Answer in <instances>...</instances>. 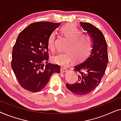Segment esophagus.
Wrapping results in <instances>:
<instances>
[{
    "instance_id": "esophagus-1",
    "label": "esophagus",
    "mask_w": 121,
    "mask_h": 121,
    "mask_svg": "<svg viewBox=\"0 0 121 121\" xmlns=\"http://www.w3.org/2000/svg\"><path fill=\"white\" fill-rule=\"evenodd\" d=\"M61 73H66L67 72V69L65 67H62L60 68Z\"/></svg>"
}]
</instances>
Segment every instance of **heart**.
Returning a JSON list of instances; mask_svg holds the SVG:
<instances>
[{
	"label": "heart",
	"instance_id": "1",
	"mask_svg": "<svg viewBox=\"0 0 121 121\" xmlns=\"http://www.w3.org/2000/svg\"><path fill=\"white\" fill-rule=\"evenodd\" d=\"M60 33L69 40L65 52H60L52 57V61L55 63L65 65L74 59L76 61H82L85 59L91 52L92 43L88 35L82 33L80 30L72 24L62 26ZM56 35L53 32L48 39V48L53 52L55 50Z\"/></svg>",
	"mask_w": 121,
	"mask_h": 121
}]
</instances>
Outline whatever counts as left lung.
<instances>
[{
    "mask_svg": "<svg viewBox=\"0 0 121 121\" xmlns=\"http://www.w3.org/2000/svg\"><path fill=\"white\" fill-rule=\"evenodd\" d=\"M80 26L90 37L92 49L90 54L83 62L77 64L74 70L79 73L78 81L66 86L76 95H86L99 85L105 74L108 64L107 44L103 34L90 23L80 22Z\"/></svg>",
    "mask_w": 121,
    "mask_h": 121,
    "instance_id": "obj_1",
    "label": "left lung"
}]
</instances>
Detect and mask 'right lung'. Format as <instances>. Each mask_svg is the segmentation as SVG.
<instances>
[{"label":"right lung","instance_id":"1","mask_svg":"<svg viewBox=\"0 0 121 121\" xmlns=\"http://www.w3.org/2000/svg\"><path fill=\"white\" fill-rule=\"evenodd\" d=\"M60 25L46 21L32 23L18 36L13 48L11 68L25 90L39 91L47 85L53 74L60 73V66L47 63L48 39Z\"/></svg>","mask_w":121,"mask_h":121}]
</instances>
